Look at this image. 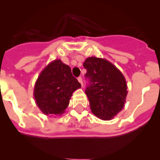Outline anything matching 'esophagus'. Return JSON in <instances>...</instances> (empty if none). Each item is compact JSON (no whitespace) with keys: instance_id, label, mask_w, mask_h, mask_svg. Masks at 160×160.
I'll return each instance as SVG.
<instances>
[{"instance_id":"34e87169","label":"esophagus","mask_w":160,"mask_h":160,"mask_svg":"<svg viewBox=\"0 0 160 160\" xmlns=\"http://www.w3.org/2000/svg\"><path fill=\"white\" fill-rule=\"evenodd\" d=\"M78 82H80V84H81L82 87H83L82 78V77H78Z\"/></svg>"}]
</instances>
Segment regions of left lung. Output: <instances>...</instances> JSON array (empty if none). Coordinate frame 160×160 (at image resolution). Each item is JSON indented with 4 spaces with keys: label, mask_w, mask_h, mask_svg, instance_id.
Masks as SVG:
<instances>
[{
    "label": "left lung",
    "mask_w": 160,
    "mask_h": 160,
    "mask_svg": "<svg viewBox=\"0 0 160 160\" xmlns=\"http://www.w3.org/2000/svg\"><path fill=\"white\" fill-rule=\"evenodd\" d=\"M88 84L85 90L91 111L103 120H110L124 107L127 82L122 73L112 63L102 58H88L83 63Z\"/></svg>",
    "instance_id": "obj_1"
}]
</instances>
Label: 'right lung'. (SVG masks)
<instances>
[{
	"label": "right lung",
	"instance_id": "1",
	"mask_svg": "<svg viewBox=\"0 0 160 160\" xmlns=\"http://www.w3.org/2000/svg\"><path fill=\"white\" fill-rule=\"evenodd\" d=\"M81 84L73 77L71 69L61 60L49 63L41 73L34 87L35 100L45 114H62L70 97Z\"/></svg>",
	"mask_w": 160,
	"mask_h": 160
}]
</instances>
